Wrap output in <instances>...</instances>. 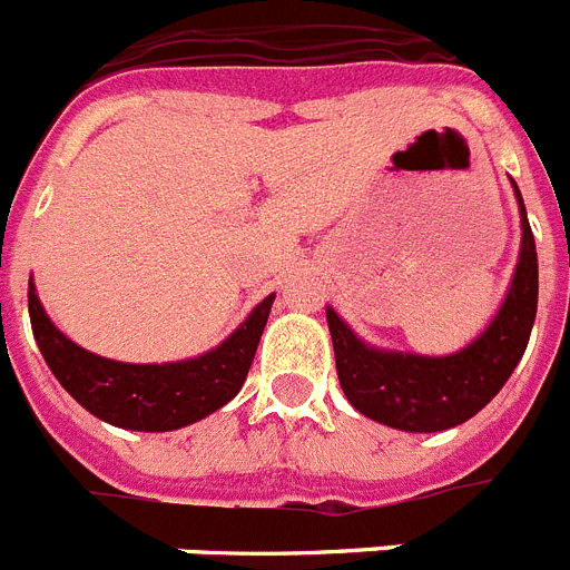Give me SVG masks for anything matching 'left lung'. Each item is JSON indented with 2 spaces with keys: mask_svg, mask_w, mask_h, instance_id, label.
<instances>
[{
  "mask_svg": "<svg viewBox=\"0 0 570 570\" xmlns=\"http://www.w3.org/2000/svg\"><path fill=\"white\" fill-rule=\"evenodd\" d=\"M517 198L522 210V253L508 299L488 332L461 352L446 357L381 352L360 343L332 308L325 311L340 386L354 410L403 432H441L470 421L499 395L528 348L539 296L537 242L519 189Z\"/></svg>",
  "mask_w": 570,
  "mask_h": 570,
  "instance_id": "8db88e82",
  "label": "left lung"
}]
</instances>
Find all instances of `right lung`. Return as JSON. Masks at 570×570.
<instances>
[{
	"mask_svg": "<svg viewBox=\"0 0 570 570\" xmlns=\"http://www.w3.org/2000/svg\"><path fill=\"white\" fill-rule=\"evenodd\" d=\"M274 294L265 296L225 343L184 363L135 366L97 357L53 328L28 282V314L42 357L68 395L106 424L138 432H169L196 424L238 395L265 332Z\"/></svg>",
	"mask_w": 570,
	"mask_h": 570,
	"instance_id": "1",
	"label": "right lung"
}]
</instances>
